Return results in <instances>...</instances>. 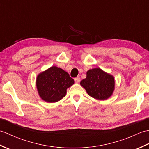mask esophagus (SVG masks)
Segmentation results:
<instances>
[{"instance_id":"34e87169","label":"esophagus","mask_w":149,"mask_h":149,"mask_svg":"<svg viewBox=\"0 0 149 149\" xmlns=\"http://www.w3.org/2000/svg\"><path fill=\"white\" fill-rule=\"evenodd\" d=\"M74 80H75V83H79V82H80V81H81V79H80L79 77H75V78L74 79Z\"/></svg>"}]
</instances>
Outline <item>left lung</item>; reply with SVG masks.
I'll use <instances>...</instances> for the list:
<instances>
[{
	"instance_id": "1",
	"label": "left lung",
	"mask_w": 149,
	"mask_h": 149,
	"mask_svg": "<svg viewBox=\"0 0 149 149\" xmlns=\"http://www.w3.org/2000/svg\"><path fill=\"white\" fill-rule=\"evenodd\" d=\"M80 84L90 96L100 100L108 99L115 90L114 77L100 68L89 70Z\"/></svg>"
}]
</instances>
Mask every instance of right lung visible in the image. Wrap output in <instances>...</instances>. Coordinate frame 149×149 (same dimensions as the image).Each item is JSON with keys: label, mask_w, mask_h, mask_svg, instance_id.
<instances>
[{"label": "right lung", "mask_w": 149, "mask_h": 149, "mask_svg": "<svg viewBox=\"0 0 149 149\" xmlns=\"http://www.w3.org/2000/svg\"><path fill=\"white\" fill-rule=\"evenodd\" d=\"M75 83L67 72L53 66L38 75L36 88L41 99L53 103L66 95V89Z\"/></svg>", "instance_id": "right-lung-1"}]
</instances>
